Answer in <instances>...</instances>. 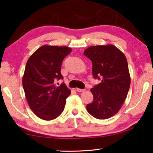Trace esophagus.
Masks as SVG:
<instances>
[{"mask_svg":"<svg viewBox=\"0 0 153 153\" xmlns=\"http://www.w3.org/2000/svg\"><path fill=\"white\" fill-rule=\"evenodd\" d=\"M76 90L79 92H82L85 91V89H80V88H76Z\"/></svg>","mask_w":153,"mask_h":153,"instance_id":"obj_1","label":"esophagus"}]
</instances>
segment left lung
I'll list each match as a JSON object with an SVG mask.
<instances>
[{
  "label": "left lung",
  "instance_id": "1",
  "mask_svg": "<svg viewBox=\"0 0 153 153\" xmlns=\"http://www.w3.org/2000/svg\"><path fill=\"white\" fill-rule=\"evenodd\" d=\"M84 55L92 63L94 78L101 79L92 88V103L86 106L87 111L98 119H106L121 109L128 95L130 76L124 54L113 45L91 46Z\"/></svg>",
  "mask_w": 153,
  "mask_h": 153
}]
</instances>
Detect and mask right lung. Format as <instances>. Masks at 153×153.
<instances>
[{"instance_id":"1","label":"right lung","mask_w":153,"mask_h":153,"mask_svg":"<svg viewBox=\"0 0 153 153\" xmlns=\"http://www.w3.org/2000/svg\"><path fill=\"white\" fill-rule=\"evenodd\" d=\"M71 52L66 46L45 45L35 51L26 63L22 79L26 99L32 112L43 120L57 118L71 94L64 83L55 84L56 79H63L62 62Z\"/></svg>"}]
</instances>
